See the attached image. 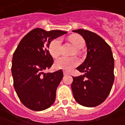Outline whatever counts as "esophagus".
<instances>
[{
	"label": "esophagus",
	"mask_w": 125,
	"mask_h": 125,
	"mask_svg": "<svg viewBox=\"0 0 125 125\" xmlns=\"http://www.w3.org/2000/svg\"><path fill=\"white\" fill-rule=\"evenodd\" d=\"M63 74H64L65 76V75L68 74V73H67V72H65V71H64V72H63Z\"/></svg>",
	"instance_id": "esophagus-1"
}]
</instances>
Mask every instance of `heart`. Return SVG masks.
<instances>
[{
	"label": "heart",
	"mask_w": 125,
	"mask_h": 125,
	"mask_svg": "<svg viewBox=\"0 0 125 125\" xmlns=\"http://www.w3.org/2000/svg\"><path fill=\"white\" fill-rule=\"evenodd\" d=\"M70 41L78 49H81L85 46V41L83 38L79 35H72L70 37ZM62 40L60 38H55L51 40L48 46V50L51 55L53 58H56L60 53V47H61ZM79 62L75 58H67L62 56L58 58L55 61L54 66L58 70H63L69 71L73 67L78 65Z\"/></svg>",
	"instance_id": "1"
}]
</instances>
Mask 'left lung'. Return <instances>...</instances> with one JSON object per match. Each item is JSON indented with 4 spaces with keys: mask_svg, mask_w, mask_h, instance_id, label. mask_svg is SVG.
<instances>
[{
    "mask_svg": "<svg viewBox=\"0 0 125 125\" xmlns=\"http://www.w3.org/2000/svg\"><path fill=\"white\" fill-rule=\"evenodd\" d=\"M83 37L87 56L76 69L83 75L73 77L72 90L75 100L86 107L104 102L114 81V59L110 46L96 33L84 29L73 31Z\"/></svg>",
    "mask_w": 125,
    "mask_h": 125,
    "instance_id": "8db88e82",
    "label": "left lung"
}]
</instances>
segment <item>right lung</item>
Masks as SVG:
<instances>
[{"mask_svg":"<svg viewBox=\"0 0 125 125\" xmlns=\"http://www.w3.org/2000/svg\"><path fill=\"white\" fill-rule=\"evenodd\" d=\"M65 33L60 30L35 28L23 37L13 54L14 87L21 103L31 110H45L55 102L63 72L60 70L46 74L43 71L53 63L48 50L50 42Z\"/></svg>","mask_w":125,"mask_h":125,"instance_id":"obj_1","label":"right lung"}]
</instances>
